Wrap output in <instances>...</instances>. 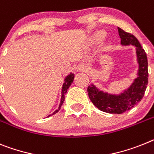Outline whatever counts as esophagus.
I'll list each match as a JSON object with an SVG mask.
<instances>
[{
    "mask_svg": "<svg viewBox=\"0 0 154 154\" xmlns=\"http://www.w3.org/2000/svg\"><path fill=\"white\" fill-rule=\"evenodd\" d=\"M76 69H77L78 72H86L88 70L87 64H86L85 63H80V64H78Z\"/></svg>",
    "mask_w": 154,
    "mask_h": 154,
    "instance_id": "34e87169",
    "label": "esophagus"
}]
</instances>
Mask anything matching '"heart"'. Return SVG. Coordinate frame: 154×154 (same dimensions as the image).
Returning a JSON list of instances; mask_svg holds the SVG:
<instances>
[{"mask_svg":"<svg viewBox=\"0 0 154 154\" xmlns=\"http://www.w3.org/2000/svg\"><path fill=\"white\" fill-rule=\"evenodd\" d=\"M106 36H107V33H106L105 31H103V30H99L93 36L92 42L93 43H95V44H99V43H100L101 42L104 40Z\"/></svg>","mask_w":154,"mask_h":154,"instance_id":"obj_1","label":"heart"}]
</instances>
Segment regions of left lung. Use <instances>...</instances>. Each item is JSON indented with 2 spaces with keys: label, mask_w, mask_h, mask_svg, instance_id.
I'll return each mask as SVG.
<instances>
[{
  "label": "left lung",
  "mask_w": 154,
  "mask_h": 154,
  "mask_svg": "<svg viewBox=\"0 0 154 154\" xmlns=\"http://www.w3.org/2000/svg\"><path fill=\"white\" fill-rule=\"evenodd\" d=\"M118 29L122 45H133L136 47L139 72L138 77L134 80L133 83L119 95L103 93L93 84L88 86V95L92 103L99 110L110 114H122L140 103L145 93L149 76L146 54L137 38L121 28L118 27Z\"/></svg>",
  "instance_id": "8db88e82"
}]
</instances>
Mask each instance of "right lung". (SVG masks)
I'll use <instances>...</instances> for the list:
<instances>
[{"label":"right lung","mask_w":154,"mask_h":154,"mask_svg":"<svg viewBox=\"0 0 154 154\" xmlns=\"http://www.w3.org/2000/svg\"><path fill=\"white\" fill-rule=\"evenodd\" d=\"M74 77H75V75L72 74V73H70V74L68 75V76H66V78L64 79V84H63V87H62V96H61V103H60V105H59L58 109H57V110H56V111H55L53 114H51V115H49V116L55 115L56 113L58 112V111L60 110V108H61V105H62L63 103H64V95H65V93H67V90H68V89L69 88V86H71V84H72V82H73V80H74Z\"/></svg>","instance_id":"obj_1"}]
</instances>
